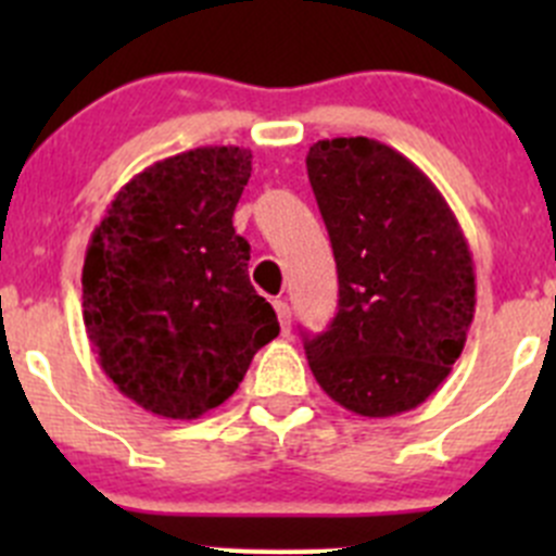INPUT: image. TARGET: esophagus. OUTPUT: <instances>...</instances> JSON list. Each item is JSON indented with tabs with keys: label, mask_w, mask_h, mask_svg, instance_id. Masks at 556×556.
<instances>
[{
	"label": "esophagus",
	"mask_w": 556,
	"mask_h": 556,
	"mask_svg": "<svg viewBox=\"0 0 556 556\" xmlns=\"http://www.w3.org/2000/svg\"><path fill=\"white\" fill-rule=\"evenodd\" d=\"M274 309H277L279 328H282V333L288 336V333H290V306H288V301L277 299V301H274Z\"/></svg>",
	"instance_id": "esophagus-1"
}]
</instances>
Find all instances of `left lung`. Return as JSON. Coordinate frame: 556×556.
I'll return each mask as SVG.
<instances>
[{"label":"left lung","mask_w":556,"mask_h":556,"mask_svg":"<svg viewBox=\"0 0 556 556\" xmlns=\"http://www.w3.org/2000/svg\"><path fill=\"white\" fill-rule=\"evenodd\" d=\"M306 172L339 271V312L304 344L314 379L361 417L412 412L473 323L468 239L428 174L377 139H319Z\"/></svg>","instance_id":"1"}]
</instances>
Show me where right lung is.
<instances>
[{"label": "right lung", "instance_id": "add662e5", "mask_svg": "<svg viewBox=\"0 0 556 556\" xmlns=\"http://www.w3.org/2000/svg\"><path fill=\"white\" fill-rule=\"evenodd\" d=\"M250 172L252 153L233 144L155 161L93 228L83 323L102 371L144 412L195 419L217 408L277 339L231 220Z\"/></svg>", "mask_w": 556, "mask_h": 556}]
</instances>
